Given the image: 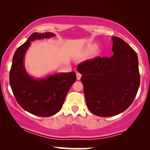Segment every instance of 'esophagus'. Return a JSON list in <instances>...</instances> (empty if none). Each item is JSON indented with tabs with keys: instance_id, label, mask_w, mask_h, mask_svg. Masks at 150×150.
<instances>
[{
	"instance_id": "1",
	"label": "esophagus",
	"mask_w": 150,
	"mask_h": 150,
	"mask_svg": "<svg viewBox=\"0 0 150 150\" xmlns=\"http://www.w3.org/2000/svg\"><path fill=\"white\" fill-rule=\"evenodd\" d=\"M76 76H77V80H80L81 77H82V75L80 73H78V72H77L76 73Z\"/></svg>"
}]
</instances>
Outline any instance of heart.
Instances as JSON below:
<instances>
[{
	"mask_svg": "<svg viewBox=\"0 0 150 150\" xmlns=\"http://www.w3.org/2000/svg\"><path fill=\"white\" fill-rule=\"evenodd\" d=\"M96 48H97V46H96V45H92V46H91L89 48V51H93V50L95 49Z\"/></svg>",
	"mask_w": 150,
	"mask_h": 150,
	"instance_id": "obj_1",
	"label": "heart"
}]
</instances>
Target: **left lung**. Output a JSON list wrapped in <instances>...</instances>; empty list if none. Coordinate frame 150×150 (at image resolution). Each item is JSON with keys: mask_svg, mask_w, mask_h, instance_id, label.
Returning a JSON list of instances; mask_svg holds the SVG:
<instances>
[{"mask_svg": "<svg viewBox=\"0 0 150 150\" xmlns=\"http://www.w3.org/2000/svg\"><path fill=\"white\" fill-rule=\"evenodd\" d=\"M111 57L80 63L87 108L96 116H112L126 110L135 99L140 77L137 53L122 39L113 37Z\"/></svg>", "mask_w": 150, "mask_h": 150, "instance_id": "obj_1", "label": "left lung"}]
</instances>
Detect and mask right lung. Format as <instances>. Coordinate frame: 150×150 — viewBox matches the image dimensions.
<instances>
[{"instance_id":"right-lung-1","label":"right lung","mask_w":150,"mask_h":150,"mask_svg":"<svg viewBox=\"0 0 150 150\" xmlns=\"http://www.w3.org/2000/svg\"><path fill=\"white\" fill-rule=\"evenodd\" d=\"M53 33L34 32L15 51L10 71V85L20 106L32 114L49 117L61 109L67 94L76 80L75 72L57 73L34 79L24 66V56L31 42L54 37Z\"/></svg>"}]
</instances>
